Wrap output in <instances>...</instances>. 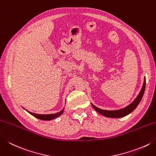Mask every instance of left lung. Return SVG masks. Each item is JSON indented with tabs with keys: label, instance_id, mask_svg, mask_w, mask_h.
<instances>
[{
	"label": "left lung",
	"instance_id": "8db88e82",
	"mask_svg": "<svg viewBox=\"0 0 156 156\" xmlns=\"http://www.w3.org/2000/svg\"><path fill=\"white\" fill-rule=\"evenodd\" d=\"M145 84H146V80H145V77L144 78V82H143V87L141 88V90L139 93L138 95L135 98V99L133 101L130 103V105L126 106V108L120 109H118V110H113V111H109V110H105V109H99L98 108H97L96 106H94L93 103H91L93 108H94V110L99 113L100 114H101L107 118H122L124 116H126V115H129L130 114L131 112H133L138 105L139 104L140 101H141L142 99V97L143 96V94H144L145 92Z\"/></svg>",
	"mask_w": 156,
	"mask_h": 156
}]
</instances>
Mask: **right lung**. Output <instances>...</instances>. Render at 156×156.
Returning a JSON list of instances; mask_svg holds the SVG:
<instances>
[{
  "instance_id": "obj_1",
  "label": "right lung",
  "mask_w": 156,
  "mask_h": 156,
  "mask_svg": "<svg viewBox=\"0 0 156 156\" xmlns=\"http://www.w3.org/2000/svg\"><path fill=\"white\" fill-rule=\"evenodd\" d=\"M63 111H64V108H63L62 110H61L59 112L56 113V114H35V113L30 112L29 111H27V112H28L29 114L32 115L33 116H34L35 118H38V119H40V120H53V119L57 118L59 116H60L61 115H62V114L63 113Z\"/></svg>"
}]
</instances>
